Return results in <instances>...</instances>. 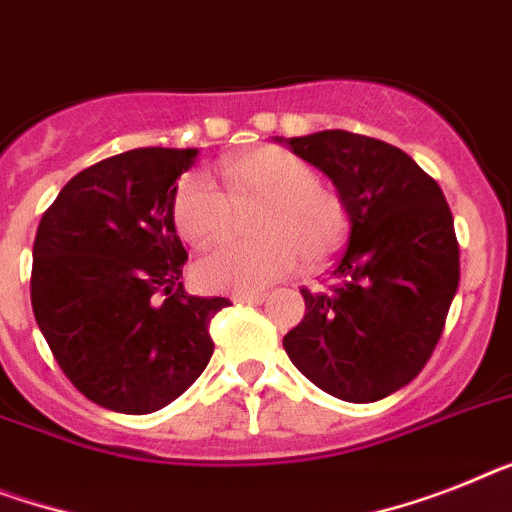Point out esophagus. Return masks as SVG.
Returning <instances> with one entry per match:
<instances>
[{
  "instance_id": "1",
  "label": "esophagus",
  "mask_w": 512,
  "mask_h": 512,
  "mask_svg": "<svg viewBox=\"0 0 512 512\" xmlns=\"http://www.w3.org/2000/svg\"><path fill=\"white\" fill-rule=\"evenodd\" d=\"M232 301L235 303H264L266 293H235L232 295Z\"/></svg>"
}]
</instances>
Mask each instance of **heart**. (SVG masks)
I'll use <instances>...</instances> for the list:
<instances>
[{
	"label": "heart",
	"mask_w": 512,
	"mask_h": 512,
	"mask_svg": "<svg viewBox=\"0 0 512 512\" xmlns=\"http://www.w3.org/2000/svg\"><path fill=\"white\" fill-rule=\"evenodd\" d=\"M227 185L206 172H190L172 196V225L196 248L217 243L230 230V201L261 198L251 219V243H227L198 261L196 277L211 290L253 293L301 264L327 259L348 232V206L332 185L316 180L314 167L277 146H261L219 164Z\"/></svg>",
	"instance_id": "1"
}]
</instances>
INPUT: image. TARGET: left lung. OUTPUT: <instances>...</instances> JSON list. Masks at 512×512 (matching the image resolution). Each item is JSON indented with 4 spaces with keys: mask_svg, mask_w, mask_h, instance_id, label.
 <instances>
[{
    "mask_svg": "<svg viewBox=\"0 0 512 512\" xmlns=\"http://www.w3.org/2000/svg\"><path fill=\"white\" fill-rule=\"evenodd\" d=\"M348 206V248L324 293L282 340L303 377L348 403H374L418 377L460 280L455 225L437 180L398 146L348 133L287 138Z\"/></svg>",
    "mask_w": 512,
    "mask_h": 512,
    "instance_id": "left-lung-1",
    "label": "left lung"
}]
</instances>
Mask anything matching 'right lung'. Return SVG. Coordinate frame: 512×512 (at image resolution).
<instances>
[{"mask_svg": "<svg viewBox=\"0 0 512 512\" xmlns=\"http://www.w3.org/2000/svg\"><path fill=\"white\" fill-rule=\"evenodd\" d=\"M198 149H133L78 172L44 211L31 303L59 369L88 400L130 416L180 398L206 369L227 298L185 293L172 225L177 177Z\"/></svg>", "mask_w": 512, "mask_h": 512, "instance_id": "right-lung-1", "label": "right lung"}]
</instances>
